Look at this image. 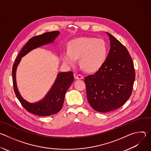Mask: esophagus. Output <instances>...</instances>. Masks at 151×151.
I'll return each instance as SVG.
<instances>
[{"label":"esophagus","instance_id":"1","mask_svg":"<svg viewBox=\"0 0 151 151\" xmlns=\"http://www.w3.org/2000/svg\"><path fill=\"white\" fill-rule=\"evenodd\" d=\"M83 76L82 75H81V74H78L75 76V78L76 79H83Z\"/></svg>","mask_w":151,"mask_h":151}]
</instances>
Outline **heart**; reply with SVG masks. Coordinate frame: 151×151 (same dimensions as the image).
I'll use <instances>...</instances> for the list:
<instances>
[{
    "label": "heart",
    "mask_w": 151,
    "mask_h": 151,
    "mask_svg": "<svg viewBox=\"0 0 151 151\" xmlns=\"http://www.w3.org/2000/svg\"><path fill=\"white\" fill-rule=\"evenodd\" d=\"M107 54L106 42L101 39L81 37L70 41L68 51L62 52V60L68 65L73 66L79 60L80 66L88 72L99 69L104 63Z\"/></svg>",
    "instance_id": "heart-1"
}]
</instances>
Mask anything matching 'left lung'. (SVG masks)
Here are the masks:
<instances>
[{
    "instance_id": "8db88e82",
    "label": "left lung",
    "mask_w": 151,
    "mask_h": 151,
    "mask_svg": "<svg viewBox=\"0 0 151 151\" xmlns=\"http://www.w3.org/2000/svg\"><path fill=\"white\" fill-rule=\"evenodd\" d=\"M111 48L104 63L94 74L84 79L87 99L100 112L116 109L130 98L135 80L134 64L127 48L107 33Z\"/></svg>"
}]
</instances>
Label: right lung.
<instances>
[{"instance_id":"obj_1","label":"right lung","mask_w":151,"mask_h":151,"mask_svg":"<svg viewBox=\"0 0 151 151\" xmlns=\"http://www.w3.org/2000/svg\"><path fill=\"white\" fill-rule=\"evenodd\" d=\"M59 33L58 31H54L32 37L21 50L13 64L12 75L15 94L21 105L27 111L38 116H47L52 115L58 113L61 110L66 93L73 82V73L71 71L59 73L51 89L45 97L37 103H30L23 99L18 91L15 80L16 69L21 61V58L23 56L37 47L54 42Z\"/></svg>"}]
</instances>
